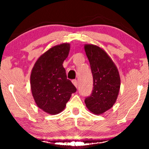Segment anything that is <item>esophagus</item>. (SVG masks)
Instances as JSON below:
<instances>
[{
  "instance_id": "obj_1",
  "label": "esophagus",
  "mask_w": 149,
  "mask_h": 149,
  "mask_svg": "<svg viewBox=\"0 0 149 149\" xmlns=\"http://www.w3.org/2000/svg\"><path fill=\"white\" fill-rule=\"evenodd\" d=\"M72 82L73 84H74L75 87H78V81H77L76 79H74V80H72Z\"/></svg>"
}]
</instances>
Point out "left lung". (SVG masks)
<instances>
[{"label":"left lung","mask_w":149,"mask_h":149,"mask_svg":"<svg viewBox=\"0 0 149 149\" xmlns=\"http://www.w3.org/2000/svg\"><path fill=\"white\" fill-rule=\"evenodd\" d=\"M85 51L90 64L93 85L85 102L91 113L100 115L113 107L117 100L121 85L119 71L102 49L85 45Z\"/></svg>","instance_id":"obj_1"}]
</instances>
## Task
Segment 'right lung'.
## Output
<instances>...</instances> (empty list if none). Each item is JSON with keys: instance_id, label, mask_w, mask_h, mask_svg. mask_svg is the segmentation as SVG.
Listing matches in <instances>:
<instances>
[{"instance_id": "1", "label": "right lung", "mask_w": 149, "mask_h": 149, "mask_svg": "<svg viewBox=\"0 0 149 149\" xmlns=\"http://www.w3.org/2000/svg\"><path fill=\"white\" fill-rule=\"evenodd\" d=\"M69 51L68 43L53 47L40 56L32 70L30 85L34 100L38 107L51 115L62 112L77 91L62 65Z\"/></svg>"}]
</instances>
